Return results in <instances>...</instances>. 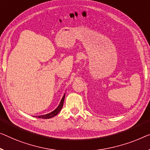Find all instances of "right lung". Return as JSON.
<instances>
[{
    "instance_id": "add662e5",
    "label": "right lung",
    "mask_w": 150,
    "mask_h": 150,
    "mask_svg": "<svg viewBox=\"0 0 150 150\" xmlns=\"http://www.w3.org/2000/svg\"><path fill=\"white\" fill-rule=\"evenodd\" d=\"M64 96H65V94L64 95L63 98H62L61 102H60V104L59 105V106L57 107V108L55 109L54 110L52 111V112L49 113V114H47V115H42V116H37L36 117L38 118H44V119H48V118H52L54 117V116L57 115V114L60 111L62 108V106H63V103H64Z\"/></svg>"
}]
</instances>
